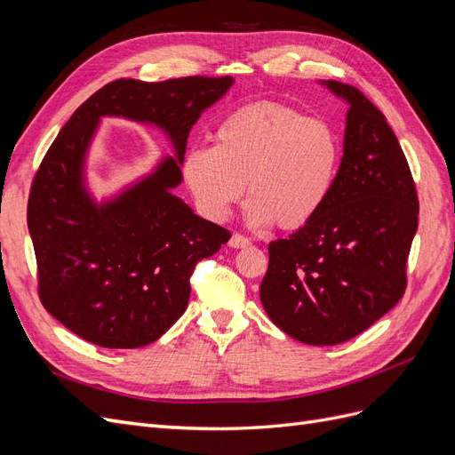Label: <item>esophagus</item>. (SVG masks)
<instances>
[{
  "label": "esophagus",
  "instance_id": "34e87169",
  "mask_svg": "<svg viewBox=\"0 0 455 455\" xmlns=\"http://www.w3.org/2000/svg\"><path fill=\"white\" fill-rule=\"evenodd\" d=\"M249 244H251V239L241 235V233H233L231 239H229L231 249H246Z\"/></svg>",
  "mask_w": 455,
  "mask_h": 455
}]
</instances>
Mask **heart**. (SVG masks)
I'll use <instances>...</instances> for the list:
<instances>
[{
	"instance_id": "1",
	"label": "heart",
	"mask_w": 455,
	"mask_h": 455,
	"mask_svg": "<svg viewBox=\"0 0 455 455\" xmlns=\"http://www.w3.org/2000/svg\"><path fill=\"white\" fill-rule=\"evenodd\" d=\"M341 167V140L324 119L279 102H252L218 123L212 148H194L182 176L203 214L224 220L246 184V220L299 229L321 212Z\"/></svg>"
}]
</instances>
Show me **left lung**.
Instances as JSON below:
<instances>
[{
  "label": "left lung",
  "mask_w": 455,
  "mask_h": 455,
  "mask_svg": "<svg viewBox=\"0 0 455 455\" xmlns=\"http://www.w3.org/2000/svg\"><path fill=\"white\" fill-rule=\"evenodd\" d=\"M349 104L332 194L311 222L269 243L259 299L269 319L307 346L359 336L406 291L419 203L385 116L353 85L323 81Z\"/></svg>",
  "instance_id": "obj_1"
}]
</instances>
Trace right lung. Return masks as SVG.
Listing matches in <instances>:
<instances>
[{"label": "right lung", "mask_w": 455, "mask_h": 455, "mask_svg": "<svg viewBox=\"0 0 455 455\" xmlns=\"http://www.w3.org/2000/svg\"><path fill=\"white\" fill-rule=\"evenodd\" d=\"M233 77L189 76L146 84L117 79L68 119L34 176L28 229L44 307L94 346L134 349L180 319L191 273L231 233L171 194L180 184L188 134ZM102 115L154 122L170 134L177 159L114 202L94 205L83 186L84 154Z\"/></svg>", "instance_id": "1"}]
</instances>
